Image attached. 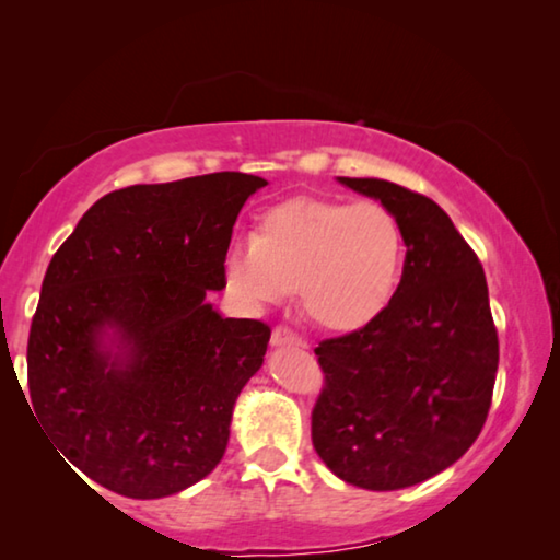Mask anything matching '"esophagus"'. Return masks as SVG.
<instances>
[{
    "label": "esophagus",
    "mask_w": 560,
    "mask_h": 560,
    "mask_svg": "<svg viewBox=\"0 0 560 560\" xmlns=\"http://www.w3.org/2000/svg\"><path fill=\"white\" fill-rule=\"evenodd\" d=\"M271 346H301L306 348V340H303L296 330L289 326H277L271 330Z\"/></svg>",
    "instance_id": "34e87169"
}]
</instances>
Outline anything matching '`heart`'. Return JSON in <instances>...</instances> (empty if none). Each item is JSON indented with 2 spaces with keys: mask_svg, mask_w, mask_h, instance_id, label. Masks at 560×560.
I'll return each instance as SVG.
<instances>
[{
  "mask_svg": "<svg viewBox=\"0 0 560 560\" xmlns=\"http://www.w3.org/2000/svg\"><path fill=\"white\" fill-rule=\"evenodd\" d=\"M405 261L402 224L377 200L296 197L259 217L224 254V283L249 308L287 301L328 330H358L390 306Z\"/></svg>",
  "mask_w": 560,
  "mask_h": 560,
  "instance_id": "obj_1",
  "label": "heart"
}]
</instances>
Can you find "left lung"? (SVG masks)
Here are the masks:
<instances>
[{"instance_id": "1", "label": "left lung", "mask_w": 560, "mask_h": 560, "mask_svg": "<svg viewBox=\"0 0 560 560\" xmlns=\"http://www.w3.org/2000/svg\"><path fill=\"white\" fill-rule=\"evenodd\" d=\"M340 183L390 207L407 252L390 306L318 343L311 440L348 485L405 489L457 462L487 422L499 368L487 277L430 197L387 179Z\"/></svg>"}]
</instances>
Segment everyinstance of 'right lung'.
<instances>
[{
	"instance_id": "add662e5",
	"label": "right lung",
	"mask_w": 560,
	"mask_h": 560,
	"mask_svg": "<svg viewBox=\"0 0 560 560\" xmlns=\"http://www.w3.org/2000/svg\"><path fill=\"white\" fill-rule=\"evenodd\" d=\"M264 185L212 173L122 187L54 254L26 348L30 400L59 457L96 485L160 499L220 464L271 328L222 318L205 296L226 287L236 214ZM108 327L122 357L100 348Z\"/></svg>"
}]
</instances>
